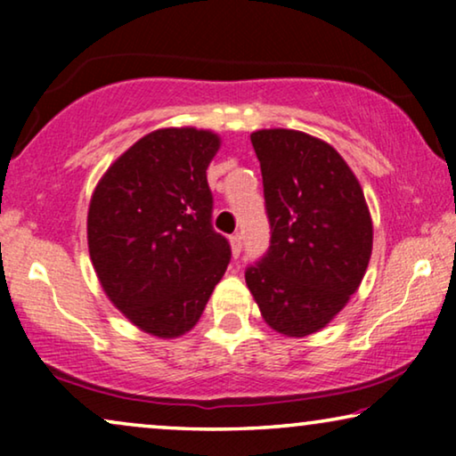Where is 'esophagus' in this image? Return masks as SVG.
Listing matches in <instances>:
<instances>
[{
    "mask_svg": "<svg viewBox=\"0 0 456 456\" xmlns=\"http://www.w3.org/2000/svg\"><path fill=\"white\" fill-rule=\"evenodd\" d=\"M240 247H242V236L240 234L230 236V248H232L234 257H239V255H240Z\"/></svg>",
    "mask_w": 456,
    "mask_h": 456,
    "instance_id": "obj_1",
    "label": "esophagus"
}]
</instances>
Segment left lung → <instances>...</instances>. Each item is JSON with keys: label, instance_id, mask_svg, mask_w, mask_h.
<instances>
[{"label": "left lung", "instance_id": "obj_1", "mask_svg": "<svg viewBox=\"0 0 456 456\" xmlns=\"http://www.w3.org/2000/svg\"><path fill=\"white\" fill-rule=\"evenodd\" d=\"M272 226L270 251L245 273L261 317L289 338L320 332L359 290L373 247L363 189L330 142L255 130Z\"/></svg>", "mask_w": 456, "mask_h": 456}]
</instances>
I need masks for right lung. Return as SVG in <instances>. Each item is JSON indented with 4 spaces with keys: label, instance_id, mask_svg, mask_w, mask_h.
I'll return each instance as SVG.
<instances>
[{
    "label": "right lung",
    "instance_id": "1",
    "mask_svg": "<svg viewBox=\"0 0 456 456\" xmlns=\"http://www.w3.org/2000/svg\"><path fill=\"white\" fill-rule=\"evenodd\" d=\"M220 145L208 128H158L128 147L91 195L86 242L99 284L155 338L191 332L228 267L205 174Z\"/></svg>",
    "mask_w": 456,
    "mask_h": 456
}]
</instances>
